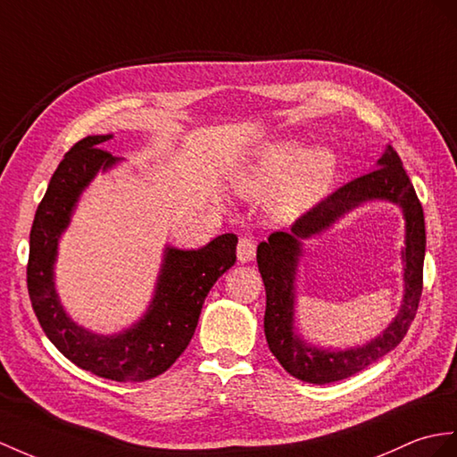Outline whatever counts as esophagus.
<instances>
[{
	"instance_id": "esophagus-1",
	"label": "esophagus",
	"mask_w": 457,
	"mask_h": 457,
	"mask_svg": "<svg viewBox=\"0 0 457 457\" xmlns=\"http://www.w3.org/2000/svg\"><path fill=\"white\" fill-rule=\"evenodd\" d=\"M237 255L240 263L252 262L255 258V240L252 237H242L238 240V248H237Z\"/></svg>"
}]
</instances>
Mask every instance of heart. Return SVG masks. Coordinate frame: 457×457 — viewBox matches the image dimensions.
I'll use <instances>...</instances> for the list:
<instances>
[{
  "label": "heart",
  "instance_id": "1",
  "mask_svg": "<svg viewBox=\"0 0 457 457\" xmlns=\"http://www.w3.org/2000/svg\"><path fill=\"white\" fill-rule=\"evenodd\" d=\"M336 166L329 149L314 147L304 153L296 141H279L267 145L238 178V187L253 195L275 192V213L296 215L328 192Z\"/></svg>",
  "mask_w": 457,
  "mask_h": 457
}]
</instances>
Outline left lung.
Segmentation results:
<instances>
[{"label": "left lung", "mask_w": 457, "mask_h": 457, "mask_svg": "<svg viewBox=\"0 0 457 457\" xmlns=\"http://www.w3.org/2000/svg\"><path fill=\"white\" fill-rule=\"evenodd\" d=\"M372 198L397 203L406 215V295L396 320L383 334L362 348L326 352L304 344L294 333V273L302 254L300 239L319 234L351 208ZM427 232L425 215L415 187L403 169L399 154L389 147L378 159V169L341 186L300 215L288 232H273L258 246V267L265 285L263 329L275 359L283 369L310 384H329L361 372L386 353L395 349L415 320L422 293V263H425Z\"/></svg>", "instance_id": "left-lung-1"}]
</instances>
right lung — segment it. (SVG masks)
Segmentation results:
<instances>
[{"label": "right lung", "mask_w": 457, "mask_h": 457, "mask_svg": "<svg viewBox=\"0 0 457 457\" xmlns=\"http://www.w3.org/2000/svg\"><path fill=\"white\" fill-rule=\"evenodd\" d=\"M112 136H88L65 153L30 228L27 285L32 310L46 337L79 369L116 382H145L169 370L194 337L205 296L237 262V235H220L199 250H164L162 270L151 306L137 324L96 336L65 314L54 287L58 240L73 207L98 170L120 159L100 149Z\"/></svg>", "instance_id": "add662e5"}]
</instances>
